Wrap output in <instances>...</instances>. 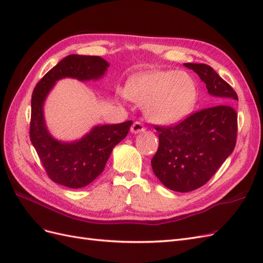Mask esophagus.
Here are the masks:
<instances>
[{
    "instance_id": "1",
    "label": "esophagus",
    "mask_w": 263,
    "mask_h": 263,
    "mask_svg": "<svg viewBox=\"0 0 263 263\" xmlns=\"http://www.w3.org/2000/svg\"><path fill=\"white\" fill-rule=\"evenodd\" d=\"M130 132H132L133 134L142 133V132H145V126L142 125L140 122H135V123L133 124V126H132Z\"/></svg>"
}]
</instances>
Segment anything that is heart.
Listing matches in <instances>:
<instances>
[{"label": "heart", "instance_id": "heart-1", "mask_svg": "<svg viewBox=\"0 0 263 263\" xmlns=\"http://www.w3.org/2000/svg\"><path fill=\"white\" fill-rule=\"evenodd\" d=\"M125 95L144 105L151 122L177 124L185 119L196 105L197 86L189 73L177 70H156L138 73L125 85Z\"/></svg>", "mask_w": 263, "mask_h": 263}]
</instances>
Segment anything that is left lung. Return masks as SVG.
Masks as SVG:
<instances>
[{"label":"left lung","instance_id":"left-lung-1","mask_svg":"<svg viewBox=\"0 0 263 263\" xmlns=\"http://www.w3.org/2000/svg\"><path fill=\"white\" fill-rule=\"evenodd\" d=\"M205 83L215 104L171 127L156 126L159 148L151 160L155 176L176 192L185 193L204 185L232 155L237 137L238 101L227 82L204 63H184Z\"/></svg>","mask_w":263,"mask_h":263}]
</instances>
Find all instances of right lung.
Segmentation results:
<instances>
[{"instance_id":"add662e5","label":"right lung","mask_w":263,"mask_h":263,"mask_svg":"<svg viewBox=\"0 0 263 263\" xmlns=\"http://www.w3.org/2000/svg\"><path fill=\"white\" fill-rule=\"evenodd\" d=\"M109 63L99 55L70 54L47 72L31 95L30 141L48 174L58 184L71 189L89 185L105 168L113 148L128 134L132 121L95 125L80 139H55L46 125L44 105L54 84L61 79L97 81L105 76Z\"/></svg>"}]
</instances>
